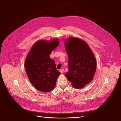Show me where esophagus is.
Listing matches in <instances>:
<instances>
[{"label":"esophagus","instance_id":"obj_1","mask_svg":"<svg viewBox=\"0 0 121 121\" xmlns=\"http://www.w3.org/2000/svg\"><path fill=\"white\" fill-rule=\"evenodd\" d=\"M60 72L61 73H64V69H60Z\"/></svg>","mask_w":121,"mask_h":121}]
</instances>
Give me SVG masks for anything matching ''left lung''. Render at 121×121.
I'll list each match as a JSON object with an SVG mask.
<instances>
[{
	"instance_id": "8db88e82",
	"label": "left lung",
	"mask_w": 121,
	"mask_h": 121,
	"mask_svg": "<svg viewBox=\"0 0 121 121\" xmlns=\"http://www.w3.org/2000/svg\"><path fill=\"white\" fill-rule=\"evenodd\" d=\"M64 44L69 57V69L65 75L74 88L79 89L93 79L97 67L96 57L88 43L80 38L69 37Z\"/></svg>"
}]
</instances>
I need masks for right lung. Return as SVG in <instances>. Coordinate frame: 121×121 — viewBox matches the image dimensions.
<instances>
[{
  "label": "right lung",
  "mask_w": 121,
  "mask_h": 121,
  "mask_svg": "<svg viewBox=\"0 0 121 121\" xmlns=\"http://www.w3.org/2000/svg\"><path fill=\"white\" fill-rule=\"evenodd\" d=\"M59 39L38 40L31 48L25 59L24 67L31 83L43 92L52 90L60 73L56 69L50 54L59 44Z\"/></svg>",
  "instance_id": "right-lung-1"
}]
</instances>
